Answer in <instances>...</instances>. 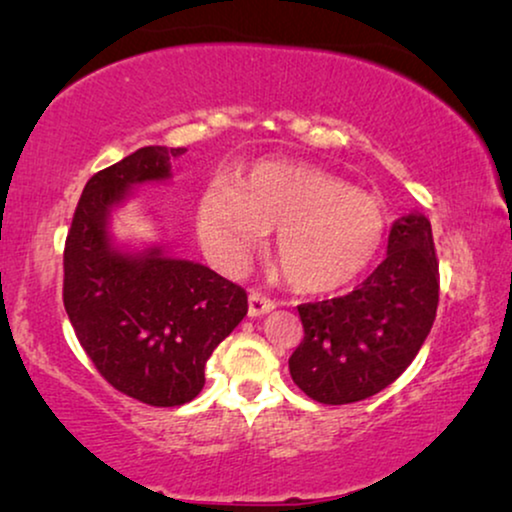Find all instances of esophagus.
I'll list each match as a JSON object with an SVG mask.
<instances>
[{"label": "esophagus", "instance_id": "1", "mask_svg": "<svg viewBox=\"0 0 512 512\" xmlns=\"http://www.w3.org/2000/svg\"><path fill=\"white\" fill-rule=\"evenodd\" d=\"M272 310H275V303L270 298H265L261 291H249V317H263Z\"/></svg>", "mask_w": 512, "mask_h": 512}]
</instances>
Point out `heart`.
I'll return each mask as SVG.
<instances>
[{"mask_svg":"<svg viewBox=\"0 0 512 512\" xmlns=\"http://www.w3.org/2000/svg\"><path fill=\"white\" fill-rule=\"evenodd\" d=\"M198 235L226 268H242L275 228L286 282L321 293L354 282L380 254L387 216L373 195L319 167L258 163L235 186L216 179L198 200Z\"/></svg>","mask_w":512,"mask_h":512,"instance_id":"b5f03b06","label":"heart"}]
</instances>
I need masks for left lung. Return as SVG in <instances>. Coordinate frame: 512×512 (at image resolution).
<instances>
[{
    "mask_svg": "<svg viewBox=\"0 0 512 512\" xmlns=\"http://www.w3.org/2000/svg\"><path fill=\"white\" fill-rule=\"evenodd\" d=\"M438 307L431 221L412 212L391 223L387 258L342 298L298 305L305 338L289 359L293 382L317 403L375 396L410 366Z\"/></svg>",
    "mask_w": 512,
    "mask_h": 512,
    "instance_id": "8db88e82",
    "label": "left lung"
}]
</instances>
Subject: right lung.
<instances>
[{
    "instance_id": "add662e5",
    "label": "right lung",
    "mask_w": 512,
    "mask_h": 512,
    "mask_svg": "<svg viewBox=\"0 0 512 512\" xmlns=\"http://www.w3.org/2000/svg\"><path fill=\"white\" fill-rule=\"evenodd\" d=\"M184 151L144 146L90 177L65 244L62 300L83 352L111 387L158 408L200 394L207 359L249 310L244 289L207 265L111 235L132 188L170 181Z\"/></svg>"
}]
</instances>
